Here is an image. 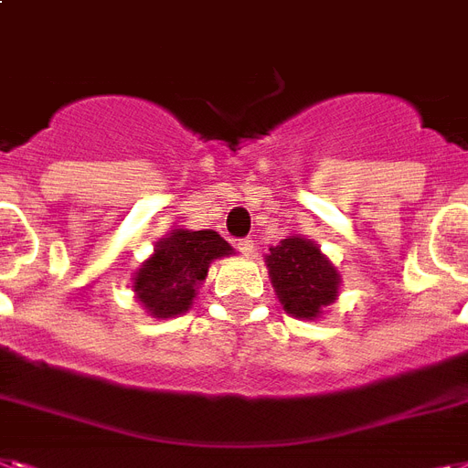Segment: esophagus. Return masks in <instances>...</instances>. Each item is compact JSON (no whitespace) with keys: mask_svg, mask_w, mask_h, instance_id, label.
<instances>
[{"mask_svg":"<svg viewBox=\"0 0 468 468\" xmlns=\"http://www.w3.org/2000/svg\"><path fill=\"white\" fill-rule=\"evenodd\" d=\"M238 250H240L242 254H247V257H250V254L254 252V240H252V238H242V240H238Z\"/></svg>","mask_w":468,"mask_h":468,"instance_id":"34e87169","label":"esophagus"}]
</instances>
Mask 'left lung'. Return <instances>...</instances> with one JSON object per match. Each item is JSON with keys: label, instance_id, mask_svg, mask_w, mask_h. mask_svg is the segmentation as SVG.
Returning <instances> with one entry per match:
<instances>
[{"label": "left lung", "instance_id": "left-lung-1", "mask_svg": "<svg viewBox=\"0 0 468 468\" xmlns=\"http://www.w3.org/2000/svg\"><path fill=\"white\" fill-rule=\"evenodd\" d=\"M276 298L288 314L298 320H314L339 295L341 276L329 257L307 238L291 235L264 257Z\"/></svg>", "mask_w": 468, "mask_h": 468}]
</instances>
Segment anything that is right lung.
Wrapping results in <instances>:
<instances>
[{"instance_id":"right-lung-1","label":"right lung","mask_w":468,"mask_h":468,"mask_svg":"<svg viewBox=\"0 0 468 468\" xmlns=\"http://www.w3.org/2000/svg\"><path fill=\"white\" fill-rule=\"evenodd\" d=\"M233 254L216 230H170L134 276V293L148 314L168 320L187 313L211 261Z\"/></svg>"}]
</instances>
